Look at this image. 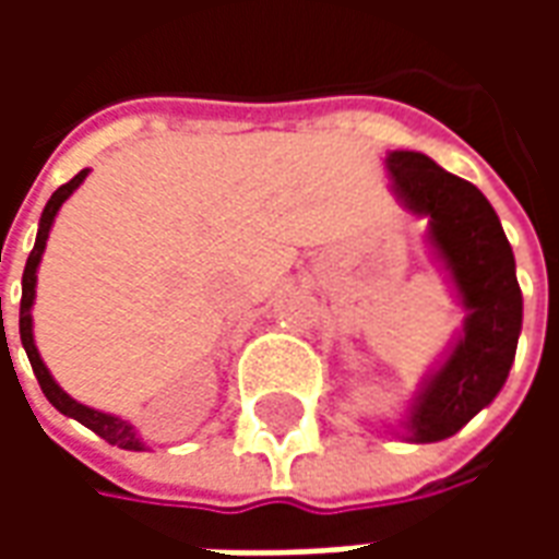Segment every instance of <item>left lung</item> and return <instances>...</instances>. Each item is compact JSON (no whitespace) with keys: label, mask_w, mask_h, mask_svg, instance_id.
<instances>
[{"label":"left lung","mask_w":559,"mask_h":559,"mask_svg":"<svg viewBox=\"0 0 559 559\" xmlns=\"http://www.w3.org/2000/svg\"><path fill=\"white\" fill-rule=\"evenodd\" d=\"M392 191L413 215L428 218V245L464 305V329L421 380L401 433L437 443L457 433L503 389L515 362L524 299L503 224L476 185L445 173L421 152L386 155Z\"/></svg>","instance_id":"obj_1"}]
</instances>
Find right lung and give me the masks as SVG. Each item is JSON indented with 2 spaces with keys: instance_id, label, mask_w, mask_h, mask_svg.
Segmentation results:
<instances>
[{
  "instance_id": "add662e5",
  "label": "right lung",
  "mask_w": 559,
  "mask_h": 559,
  "mask_svg": "<svg viewBox=\"0 0 559 559\" xmlns=\"http://www.w3.org/2000/svg\"><path fill=\"white\" fill-rule=\"evenodd\" d=\"M90 176V170H80L71 182H66L62 188H56L53 197L47 200V206L41 212V221H38V236H35V248H32L29 260H26V269H23V299H20V341H23V350L29 356L32 371L38 377V383H41V392L47 395V401L53 404L56 411L62 413V416H71V419H78L80 425H86L90 431H95L102 440H107L110 445H119V449H131V452H143L146 445L134 431V425L126 419H119L114 413H102L95 411V407H86V404H80L68 395L66 389L59 386L53 380V374L47 371V365H44L41 353L35 347V335H32V305H35V284H38V263H41L44 248H47V236H50V227H53L56 215H59V209L66 203L68 197L78 191L83 179ZM2 302V299H0Z\"/></svg>"
}]
</instances>
